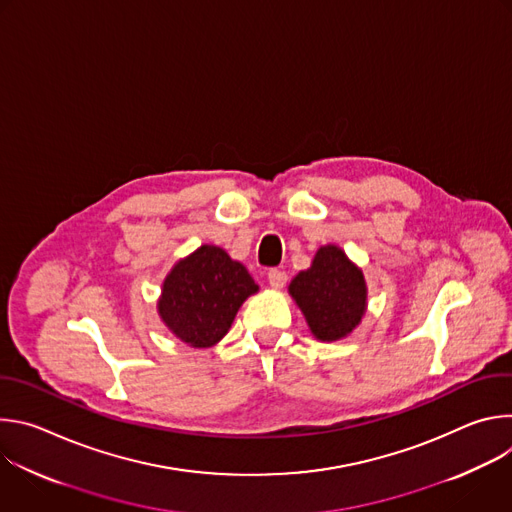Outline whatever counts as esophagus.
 I'll return each mask as SVG.
<instances>
[{
	"label": "esophagus",
	"mask_w": 512,
	"mask_h": 512,
	"mask_svg": "<svg viewBox=\"0 0 512 512\" xmlns=\"http://www.w3.org/2000/svg\"><path fill=\"white\" fill-rule=\"evenodd\" d=\"M267 279H269V285H271V287L279 289V287H283V285H285V281H287V273H285V271H281V269H271V271L267 273Z\"/></svg>",
	"instance_id": "1"
}]
</instances>
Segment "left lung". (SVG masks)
<instances>
[{
	"label": "left lung",
	"mask_w": 512,
	"mask_h": 512,
	"mask_svg": "<svg viewBox=\"0 0 512 512\" xmlns=\"http://www.w3.org/2000/svg\"><path fill=\"white\" fill-rule=\"evenodd\" d=\"M287 289L312 334L322 342L346 338L367 312V281L362 269L336 245L320 247L310 269L300 271Z\"/></svg>",
	"instance_id": "8db88e82"
}]
</instances>
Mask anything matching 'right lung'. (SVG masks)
<instances>
[{"label":"right lung","instance_id":"right-lung-1","mask_svg":"<svg viewBox=\"0 0 512 512\" xmlns=\"http://www.w3.org/2000/svg\"><path fill=\"white\" fill-rule=\"evenodd\" d=\"M257 291L243 263L221 247L202 245L166 275L158 314L176 338L208 348L223 340L243 302Z\"/></svg>","mask_w":512,"mask_h":512}]
</instances>
